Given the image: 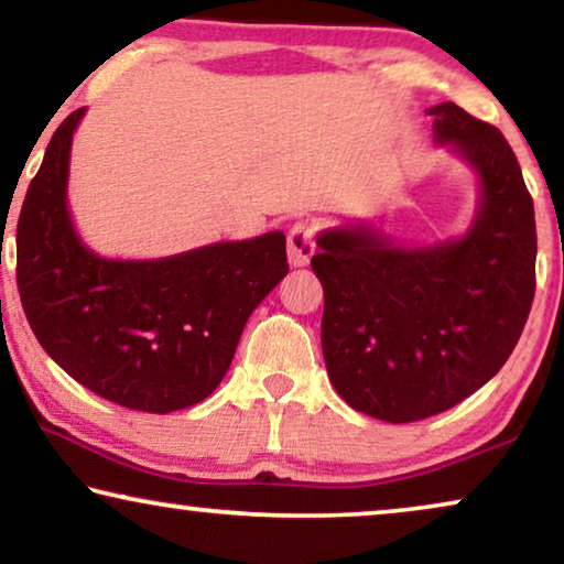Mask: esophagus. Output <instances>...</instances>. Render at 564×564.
Masks as SVG:
<instances>
[{"mask_svg": "<svg viewBox=\"0 0 564 564\" xmlns=\"http://www.w3.org/2000/svg\"><path fill=\"white\" fill-rule=\"evenodd\" d=\"M315 253V230L311 223L297 220L288 234V257L292 267H305Z\"/></svg>", "mask_w": 564, "mask_h": 564, "instance_id": "obj_1", "label": "esophagus"}]
</instances>
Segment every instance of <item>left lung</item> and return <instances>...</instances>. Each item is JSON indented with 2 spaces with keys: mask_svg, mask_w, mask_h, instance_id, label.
<instances>
[{
  "mask_svg": "<svg viewBox=\"0 0 564 564\" xmlns=\"http://www.w3.org/2000/svg\"><path fill=\"white\" fill-rule=\"evenodd\" d=\"M438 143L480 174L465 238L400 249L369 226L318 236L321 344L354 411L388 423L444 413L480 390L519 344L536 290V223L516 153L454 102L431 107Z\"/></svg>",
  "mask_w": 564,
  "mask_h": 564,
  "instance_id": "obj_1",
  "label": "left lung"
}]
</instances>
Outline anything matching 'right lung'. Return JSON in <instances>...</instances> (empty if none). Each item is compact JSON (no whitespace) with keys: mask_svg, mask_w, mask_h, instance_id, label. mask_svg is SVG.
I'll return each instance as SVG.
<instances>
[{"mask_svg":"<svg viewBox=\"0 0 564 564\" xmlns=\"http://www.w3.org/2000/svg\"><path fill=\"white\" fill-rule=\"evenodd\" d=\"M82 115L56 128L22 203V311L48 357L99 398L130 411H182L218 388L253 307L288 274L284 234L153 261L97 257L66 207Z\"/></svg>","mask_w":564,"mask_h":564,"instance_id":"obj_1","label":"right lung"}]
</instances>
